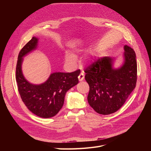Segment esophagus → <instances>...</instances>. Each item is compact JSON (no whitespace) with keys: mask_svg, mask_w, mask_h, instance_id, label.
Listing matches in <instances>:
<instances>
[{"mask_svg":"<svg viewBox=\"0 0 151 151\" xmlns=\"http://www.w3.org/2000/svg\"><path fill=\"white\" fill-rule=\"evenodd\" d=\"M84 75L83 73H81L80 75L78 76V80L80 81H82L84 80Z\"/></svg>","mask_w":151,"mask_h":151,"instance_id":"obj_1","label":"esophagus"}]
</instances>
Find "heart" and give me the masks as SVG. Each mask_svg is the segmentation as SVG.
Returning <instances> with one entry per match:
<instances>
[{"instance_id": "obj_1", "label": "heart", "mask_w": 151, "mask_h": 151, "mask_svg": "<svg viewBox=\"0 0 151 151\" xmlns=\"http://www.w3.org/2000/svg\"><path fill=\"white\" fill-rule=\"evenodd\" d=\"M79 51H78V52ZM65 60L68 65L73 66V65H75V64L76 63V59L73 54H71L70 52H66L65 54Z\"/></svg>"}]
</instances>
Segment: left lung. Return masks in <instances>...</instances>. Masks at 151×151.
Instances as JSON below:
<instances>
[{
	"mask_svg": "<svg viewBox=\"0 0 151 151\" xmlns=\"http://www.w3.org/2000/svg\"><path fill=\"white\" fill-rule=\"evenodd\" d=\"M124 63L117 69L113 68V59L99 58L86 67L85 80L89 84L88 100L90 106L100 114L116 112L125 104L137 81L136 54L130 46H124Z\"/></svg>",
	"mask_w": 151,
	"mask_h": 151,
	"instance_id": "1",
	"label": "left lung"
}]
</instances>
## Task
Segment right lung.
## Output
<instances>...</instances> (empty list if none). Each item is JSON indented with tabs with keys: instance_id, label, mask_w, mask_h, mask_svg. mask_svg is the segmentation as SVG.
I'll use <instances>...</instances> for the list:
<instances>
[{
	"instance_id": "add662e5",
	"label": "right lung",
	"mask_w": 151,
	"mask_h": 151,
	"mask_svg": "<svg viewBox=\"0 0 151 151\" xmlns=\"http://www.w3.org/2000/svg\"><path fill=\"white\" fill-rule=\"evenodd\" d=\"M37 43L38 39L33 37L21 50L16 68V80L20 97L27 108L37 116L50 118L58 113L64 103L66 92L78 83L80 71L53 73L42 84L29 83L21 71L22 57L35 49Z\"/></svg>"
}]
</instances>
